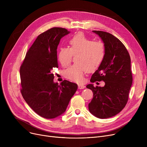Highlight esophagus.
<instances>
[{
  "mask_svg": "<svg viewBox=\"0 0 147 147\" xmlns=\"http://www.w3.org/2000/svg\"><path fill=\"white\" fill-rule=\"evenodd\" d=\"M84 88H85V86H84V84H78V88H79V89H83Z\"/></svg>",
  "mask_w": 147,
  "mask_h": 147,
  "instance_id": "esophagus-1",
  "label": "esophagus"
}]
</instances>
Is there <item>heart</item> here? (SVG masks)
I'll return each instance as SVG.
<instances>
[{
	"mask_svg": "<svg viewBox=\"0 0 147 147\" xmlns=\"http://www.w3.org/2000/svg\"><path fill=\"white\" fill-rule=\"evenodd\" d=\"M68 43L69 48H59L58 61L62 66L66 67L73 55H77L76 63L65 69L63 75L69 80L80 83L84 80V74L96 70L102 64L105 55V45L102 42L92 40L82 32L72 36Z\"/></svg>",
	"mask_w": 147,
	"mask_h": 147,
	"instance_id": "b5f03b06",
	"label": "heart"
}]
</instances>
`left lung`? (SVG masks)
Instances as JSON below:
<instances>
[{"label": "left lung", "instance_id": "left-lung-1", "mask_svg": "<svg viewBox=\"0 0 147 147\" xmlns=\"http://www.w3.org/2000/svg\"><path fill=\"white\" fill-rule=\"evenodd\" d=\"M102 39L105 55L102 64L92 74L90 82L104 81V87L86 88L93 92L89 104L90 113L99 119H107L119 113L127 104L132 84L130 57L125 45L113 34L102 31H92Z\"/></svg>", "mask_w": 147, "mask_h": 147}]
</instances>
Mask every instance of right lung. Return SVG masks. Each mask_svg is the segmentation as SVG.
Returning a JSON list of instances; mask_svg holds the SVG:
<instances>
[{"label": "right lung", "instance_id": "obj_1", "mask_svg": "<svg viewBox=\"0 0 147 147\" xmlns=\"http://www.w3.org/2000/svg\"><path fill=\"white\" fill-rule=\"evenodd\" d=\"M67 29L53 27L38 35L27 51L20 67L21 92L35 113L45 119L63 114L78 84L64 80L54 83L53 68H58L57 47Z\"/></svg>", "mask_w": 147, "mask_h": 147}]
</instances>
